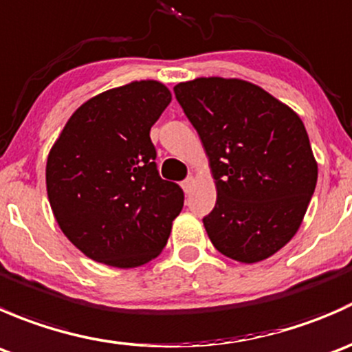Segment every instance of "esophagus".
<instances>
[{"mask_svg":"<svg viewBox=\"0 0 352 352\" xmlns=\"http://www.w3.org/2000/svg\"><path fill=\"white\" fill-rule=\"evenodd\" d=\"M192 187H194V177H189V179H186L182 182V189L186 194L192 192Z\"/></svg>","mask_w":352,"mask_h":352,"instance_id":"esophagus-1","label":"esophagus"}]
</instances>
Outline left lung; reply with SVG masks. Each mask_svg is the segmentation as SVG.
Returning a JSON list of instances; mask_svg holds the SVG:
<instances>
[{
  "instance_id": "obj_1",
  "label": "left lung",
  "mask_w": 352,
  "mask_h": 352,
  "mask_svg": "<svg viewBox=\"0 0 352 352\" xmlns=\"http://www.w3.org/2000/svg\"><path fill=\"white\" fill-rule=\"evenodd\" d=\"M173 91L214 179L216 206L202 219L209 240L242 264L265 261L296 235L317 186L303 120L239 78H196Z\"/></svg>"
}]
</instances>
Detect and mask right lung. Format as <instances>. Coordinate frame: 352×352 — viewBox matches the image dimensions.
Here are the masks:
<instances>
[{
    "label": "right lung",
    "instance_id": "obj_1",
    "mask_svg": "<svg viewBox=\"0 0 352 352\" xmlns=\"http://www.w3.org/2000/svg\"><path fill=\"white\" fill-rule=\"evenodd\" d=\"M170 100L168 88L155 80L102 91L74 110L49 151L52 214L91 261L140 267L168 240L184 192L158 175L150 129Z\"/></svg>",
    "mask_w": 352,
    "mask_h": 352
}]
</instances>
